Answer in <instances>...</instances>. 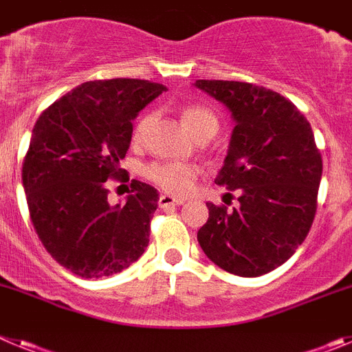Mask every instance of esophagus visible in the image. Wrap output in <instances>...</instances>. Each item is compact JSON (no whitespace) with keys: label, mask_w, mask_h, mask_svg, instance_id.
Wrapping results in <instances>:
<instances>
[{"label":"esophagus","mask_w":352,"mask_h":352,"mask_svg":"<svg viewBox=\"0 0 352 352\" xmlns=\"http://www.w3.org/2000/svg\"><path fill=\"white\" fill-rule=\"evenodd\" d=\"M185 201L183 199H176L169 194H162L160 199H158V206L160 208H173V206H179L183 204Z\"/></svg>","instance_id":"obj_1"}]
</instances>
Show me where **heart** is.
Masks as SVG:
<instances>
[{"label":"heart","instance_id":"obj_1","mask_svg":"<svg viewBox=\"0 0 352 352\" xmlns=\"http://www.w3.org/2000/svg\"><path fill=\"white\" fill-rule=\"evenodd\" d=\"M151 120H153L151 114H144L135 121L132 133H130L133 144H141ZM182 121L195 139L203 138V135L213 138L219 130L217 114L203 105H185L182 109ZM141 176L167 194L185 195L192 190V186L197 179L199 167L194 164H183V162H149L142 166Z\"/></svg>","mask_w":352,"mask_h":352}]
</instances>
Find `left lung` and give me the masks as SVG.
<instances>
[{
    "label": "left lung",
    "mask_w": 352,
    "mask_h": 352,
    "mask_svg": "<svg viewBox=\"0 0 352 352\" xmlns=\"http://www.w3.org/2000/svg\"><path fill=\"white\" fill-rule=\"evenodd\" d=\"M229 107L236 126L214 179L239 206H214L197 241L219 268L259 276L278 268L309 234L322 176L321 151L300 109L280 93L239 80H195Z\"/></svg>",
    "instance_id": "obj_1"
}]
</instances>
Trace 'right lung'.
Masks as SVG:
<instances>
[{"label":"right lung","instance_id":"1","mask_svg":"<svg viewBox=\"0 0 352 352\" xmlns=\"http://www.w3.org/2000/svg\"><path fill=\"white\" fill-rule=\"evenodd\" d=\"M166 86L142 79L88 80L36 120L23 162L28 210L56 263L82 278L123 272L144 254L157 210L155 186L132 179L125 204L111 206L107 179L120 167L132 120Z\"/></svg>","mask_w":352,"mask_h":352}]
</instances>
